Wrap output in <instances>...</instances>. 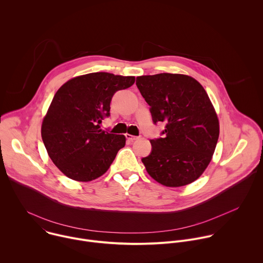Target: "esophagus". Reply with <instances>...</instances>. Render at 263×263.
Returning a JSON list of instances; mask_svg holds the SVG:
<instances>
[{"label": "esophagus", "mask_w": 263, "mask_h": 263, "mask_svg": "<svg viewBox=\"0 0 263 263\" xmlns=\"http://www.w3.org/2000/svg\"><path fill=\"white\" fill-rule=\"evenodd\" d=\"M126 138H127V140H129V141H134V140H136L138 137H137V136H134V135H131V134H126Z\"/></svg>", "instance_id": "34e87169"}]
</instances>
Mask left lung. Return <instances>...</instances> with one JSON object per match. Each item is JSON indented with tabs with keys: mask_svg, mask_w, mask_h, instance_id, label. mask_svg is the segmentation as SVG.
I'll return each mask as SVG.
<instances>
[{
	"mask_svg": "<svg viewBox=\"0 0 263 263\" xmlns=\"http://www.w3.org/2000/svg\"><path fill=\"white\" fill-rule=\"evenodd\" d=\"M154 123L164 122V138L152 139L142 158L149 176L166 187L196 181L212 161L220 133L217 112L203 86L185 74L160 73L136 78Z\"/></svg>",
	"mask_w": 263,
	"mask_h": 263,
	"instance_id": "left-lung-1",
	"label": "left lung"
}]
</instances>
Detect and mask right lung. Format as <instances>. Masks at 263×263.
Returning <instances> with one entry per match:
<instances>
[{
    "label": "right lung",
    "instance_id": "add662e5",
    "mask_svg": "<svg viewBox=\"0 0 263 263\" xmlns=\"http://www.w3.org/2000/svg\"><path fill=\"white\" fill-rule=\"evenodd\" d=\"M134 76L107 72L71 78L55 93L42 121L41 136L53 164L71 180L90 182L104 174L126 137L102 131L117 91L130 87Z\"/></svg>",
    "mask_w": 263,
    "mask_h": 263
}]
</instances>
